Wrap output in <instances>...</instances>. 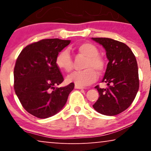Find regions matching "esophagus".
<instances>
[{
    "instance_id": "34e87169",
    "label": "esophagus",
    "mask_w": 151,
    "mask_h": 151,
    "mask_svg": "<svg viewBox=\"0 0 151 151\" xmlns=\"http://www.w3.org/2000/svg\"><path fill=\"white\" fill-rule=\"evenodd\" d=\"M75 88H77V89H83V88H84L82 87V86H80L76 85L75 86Z\"/></svg>"
}]
</instances>
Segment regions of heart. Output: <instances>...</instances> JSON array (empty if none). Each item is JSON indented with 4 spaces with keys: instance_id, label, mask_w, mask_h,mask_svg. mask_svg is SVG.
I'll list each match as a JSON object with an SVG mask.
<instances>
[{
    "instance_id": "obj_1",
    "label": "heart",
    "mask_w": 151,
    "mask_h": 151,
    "mask_svg": "<svg viewBox=\"0 0 151 151\" xmlns=\"http://www.w3.org/2000/svg\"><path fill=\"white\" fill-rule=\"evenodd\" d=\"M76 50L80 54L86 57L84 64L85 69L75 71L67 77V81L73 82L77 86H84L93 83L98 77L95 71L101 73L104 69V59L98 55L99 51L94 45L90 42H83L76 47ZM55 64L60 70L70 72L72 69V59L67 50H63L57 55Z\"/></svg>"
}]
</instances>
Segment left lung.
I'll use <instances>...</instances> for the list:
<instances>
[{
    "mask_svg": "<svg viewBox=\"0 0 151 151\" xmlns=\"http://www.w3.org/2000/svg\"><path fill=\"white\" fill-rule=\"evenodd\" d=\"M106 50L109 63L102 82L108 87L97 85L98 100L95 110L105 115H116L131 106L139 89L138 67L135 55L124 43L108 38H92Z\"/></svg>",
    "mask_w": 151,
    "mask_h": 151,
    "instance_id": "1",
    "label": "left lung"
}]
</instances>
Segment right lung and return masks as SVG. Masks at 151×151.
I'll use <instances>...</instances> for the list:
<instances>
[{"label":"right lung","instance_id":"right-lung-1","mask_svg":"<svg viewBox=\"0 0 151 151\" xmlns=\"http://www.w3.org/2000/svg\"><path fill=\"white\" fill-rule=\"evenodd\" d=\"M70 42L43 39L24 47L16 60L14 91L22 107L35 117L43 119L56 114L73 89L72 82L65 87H55L64 81L55 58Z\"/></svg>","mask_w":151,"mask_h":151}]
</instances>
